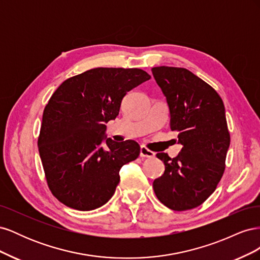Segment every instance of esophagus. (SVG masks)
Segmentation results:
<instances>
[{"instance_id": "34e87169", "label": "esophagus", "mask_w": 260, "mask_h": 260, "mask_svg": "<svg viewBox=\"0 0 260 260\" xmlns=\"http://www.w3.org/2000/svg\"><path fill=\"white\" fill-rule=\"evenodd\" d=\"M140 156L141 157H146V158H153V157H155V153L152 152V151H149V149L146 148L145 146H141Z\"/></svg>"}]
</instances>
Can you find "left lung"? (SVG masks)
<instances>
[{"mask_svg":"<svg viewBox=\"0 0 260 260\" xmlns=\"http://www.w3.org/2000/svg\"><path fill=\"white\" fill-rule=\"evenodd\" d=\"M152 73L169 107L170 128L182 149L175 158L156 154L165 172L154 192L165 206L187 210L200 206L216 190L230 146L224 105L219 94L185 68L160 66Z\"/></svg>","mask_w":260,"mask_h":260,"instance_id":"left-lung-1","label":"left lung"}]
</instances>
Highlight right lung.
Segmentation results:
<instances>
[{
	"mask_svg": "<svg viewBox=\"0 0 260 260\" xmlns=\"http://www.w3.org/2000/svg\"><path fill=\"white\" fill-rule=\"evenodd\" d=\"M149 79L142 69L100 67L69 78L53 93L38 147L50 190L64 205L93 210L112 199L120 168L138 158L140 145L106 138L105 123L119 114L125 94Z\"/></svg>",
	"mask_w": 260,
	"mask_h": 260,
	"instance_id": "right-lung-1",
	"label": "right lung"
}]
</instances>
